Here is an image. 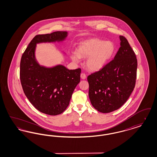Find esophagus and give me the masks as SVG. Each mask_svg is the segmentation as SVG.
I'll use <instances>...</instances> for the list:
<instances>
[{
	"label": "esophagus",
	"mask_w": 157,
	"mask_h": 157,
	"mask_svg": "<svg viewBox=\"0 0 157 157\" xmlns=\"http://www.w3.org/2000/svg\"><path fill=\"white\" fill-rule=\"evenodd\" d=\"M86 78V75L85 74H81V78L82 79H85Z\"/></svg>",
	"instance_id": "34e87169"
}]
</instances>
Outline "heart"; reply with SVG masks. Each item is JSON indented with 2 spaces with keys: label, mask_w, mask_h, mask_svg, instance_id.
Masks as SVG:
<instances>
[{
  "label": "heart",
  "mask_w": 157,
  "mask_h": 157,
  "mask_svg": "<svg viewBox=\"0 0 157 157\" xmlns=\"http://www.w3.org/2000/svg\"><path fill=\"white\" fill-rule=\"evenodd\" d=\"M115 52V46L111 41H105L99 38H92L82 42L76 53H72L71 57L74 62L81 58H88L85 64L93 72L101 70L112 59Z\"/></svg>",
  "instance_id": "b5f03b06"
}]
</instances>
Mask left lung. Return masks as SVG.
Wrapping results in <instances>:
<instances>
[{
    "instance_id": "8db88e82",
    "label": "left lung",
    "mask_w": 157,
    "mask_h": 157,
    "mask_svg": "<svg viewBox=\"0 0 157 157\" xmlns=\"http://www.w3.org/2000/svg\"><path fill=\"white\" fill-rule=\"evenodd\" d=\"M120 40L121 46L113 59L87 78L91 104L102 113L119 109L134 89L137 59L127 39L120 36Z\"/></svg>"
}]
</instances>
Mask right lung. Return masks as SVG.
Returning a JSON list of instances; mask_svg holds the SVG:
<instances>
[{"mask_svg":"<svg viewBox=\"0 0 157 157\" xmlns=\"http://www.w3.org/2000/svg\"><path fill=\"white\" fill-rule=\"evenodd\" d=\"M68 36L67 31H57L34 37L23 53L20 64V79L23 92L38 111L49 115L63 112L80 82L81 69H68L58 64L47 67L37 62L36 45L60 43ZM66 55V53L63 52Z\"/></svg>","mask_w":157,"mask_h":157,"instance_id":"add662e5","label":"right lung"}]
</instances>
